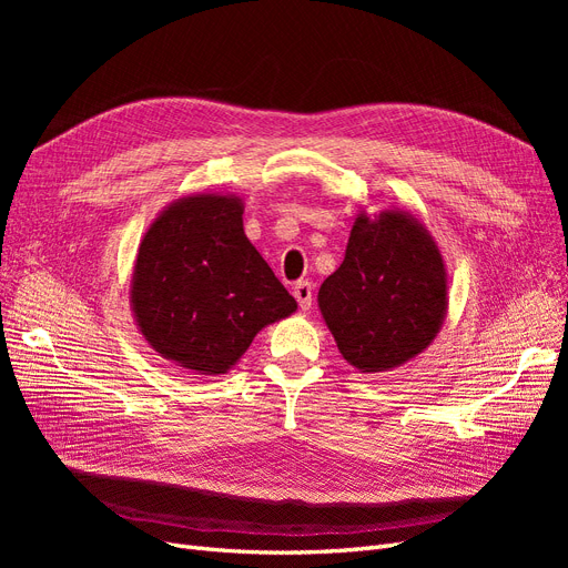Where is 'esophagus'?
I'll list each match as a JSON object with an SVG mask.
<instances>
[{
  "label": "esophagus",
  "mask_w": 568,
  "mask_h": 568,
  "mask_svg": "<svg viewBox=\"0 0 568 568\" xmlns=\"http://www.w3.org/2000/svg\"><path fill=\"white\" fill-rule=\"evenodd\" d=\"M294 296H296V301L301 305V311H311V305H313V284L311 282H296Z\"/></svg>",
  "instance_id": "1"
}]
</instances>
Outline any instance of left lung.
Listing matches in <instances>:
<instances>
[{
	"mask_svg": "<svg viewBox=\"0 0 568 568\" xmlns=\"http://www.w3.org/2000/svg\"><path fill=\"white\" fill-rule=\"evenodd\" d=\"M317 305L338 353L363 374L422 355L448 315V267L436 239L400 209L359 211L346 255Z\"/></svg>",
	"mask_w": 568,
	"mask_h": 568,
	"instance_id": "8db88e82",
	"label": "left lung"
}]
</instances>
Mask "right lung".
Instances as JSON below:
<instances>
[{
    "label": "right lung",
    "instance_id": "right-lung-1",
    "mask_svg": "<svg viewBox=\"0 0 568 568\" xmlns=\"http://www.w3.org/2000/svg\"><path fill=\"white\" fill-rule=\"evenodd\" d=\"M242 215L236 194H186L165 205L136 248L134 324L182 369L227 374L257 332L298 311L248 242Z\"/></svg>",
    "mask_w": 568,
    "mask_h": 568
}]
</instances>
